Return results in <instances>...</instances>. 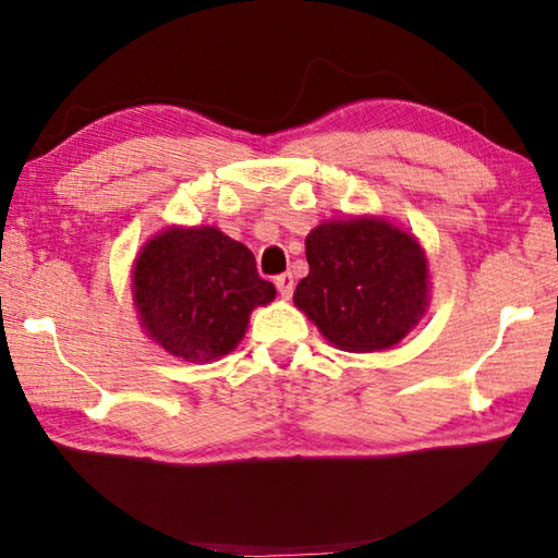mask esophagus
Segmentation results:
<instances>
[{"instance_id": "1", "label": "esophagus", "mask_w": 558, "mask_h": 558, "mask_svg": "<svg viewBox=\"0 0 558 558\" xmlns=\"http://www.w3.org/2000/svg\"><path fill=\"white\" fill-rule=\"evenodd\" d=\"M276 288L280 292V298H290L292 295V288H295V280H292L290 272H282V276L276 278Z\"/></svg>"}]
</instances>
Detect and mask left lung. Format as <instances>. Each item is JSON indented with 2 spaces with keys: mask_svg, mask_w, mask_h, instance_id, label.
I'll list each match as a JSON object with an SVG mask.
<instances>
[{
  "mask_svg": "<svg viewBox=\"0 0 558 558\" xmlns=\"http://www.w3.org/2000/svg\"><path fill=\"white\" fill-rule=\"evenodd\" d=\"M307 278L292 302L342 352H384L426 315L430 270L421 241L384 216H344L307 233Z\"/></svg>",
  "mask_w": 558,
  "mask_h": 558,
  "instance_id": "8db88e82",
  "label": "left lung"
}]
</instances>
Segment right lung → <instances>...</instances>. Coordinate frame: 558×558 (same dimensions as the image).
<instances>
[{
  "label": "right lung",
  "mask_w": 558,
  "mask_h": 558,
  "mask_svg": "<svg viewBox=\"0 0 558 558\" xmlns=\"http://www.w3.org/2000/svg\"><path fill=\"white\" fill-rule=\"evenodd\" d=\"M132 305L143 332L184 362L231 354L251 313L276 300L256 258L216 226H169L132 263Z\"/></svg>",
  "instance_id": "add662e5"
}]
</instances>
